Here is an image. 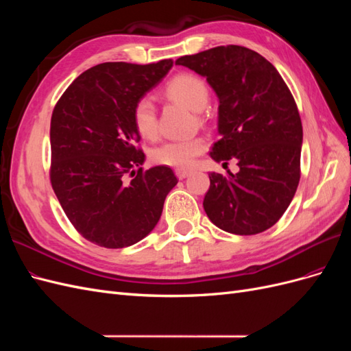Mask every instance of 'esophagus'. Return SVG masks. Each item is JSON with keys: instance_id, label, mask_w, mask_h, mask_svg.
<instances>
[{"instance_id": "1", "label": "esophagus", "mask_w": 351, "mask_h": 351, "mask_svg": "<svg viewBox=\"0 0 351 351\" xmlns=\"http://www.w3.org/2000/svg\"><path fill=\"white\" fill-rule=\"evenodd\" d=\"M176 176L178 180H184L190 176V171H187V169H176Z\"/></svg>"}]
</instances>
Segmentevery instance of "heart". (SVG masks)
<instances>
[{
	"mask_svg": "<svg viewBox=\"0 0 351 351\" xmlns=\"http://www.w3.org/2000/svg\"><path fill=\"white\" fill-rule=\"evenodd\" d=\"M167 95L186 105L192 111H202L209 101V90L205 82L193 74H178L167 84ZM133 123L137 133L145 139H155L158 134L156 110L151 98H142L133 108ZM206 149V141L202 137L195 139H174L158 145L152 151V161L159 165L186 169L193 165L196 156Z\"/></svg>",
	"mask_w": 351,
	"mask_h": 351,
	"instance_id": "heart-1",
	"label": "heart"
}]
</instances>
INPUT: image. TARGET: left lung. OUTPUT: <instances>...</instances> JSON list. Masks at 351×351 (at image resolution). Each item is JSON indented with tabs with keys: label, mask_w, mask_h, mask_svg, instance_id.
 <instances>
[{
	"label": "left lung",
	"mask_w": 351,
	"mask_h": 351,
	"mask_svg": "<svg viewBox=\"0 0 351 351\" xmlns=\"http://www.w3.org/2000/svg\"><path fill=\"white\" fill-rule=\"evenodd\" d=\"M217 93L218 133L210 158L237 159L240 171L210 173L208 218L231 234L252 236L277 222L299 186L303 129L290 89L271 62L239 45L180 57ZM227 164V162H226Z\"/></svg>",
	"instance_id": "1"
}]
</instances>
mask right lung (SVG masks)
I'll use <instances>...</instances> for the list:
<instances>
[{"label":"right lung","instance_id":"right-lung-1","mask_svg":"<svg viewBox=\"0 0 351 351\" xmlns=\"http://www.w3.org/2000/svg\"><path fill=\"white\" fill-rule=\"evenodd\" d=\"M171 67L173 60L102 62L82 73L52 111V189L74 228L101 247L121 249L145 239L178 182L165 165L143 171L145 154L134 146L141 141L134 105ZM125 173L134 177L130 182Z\"/></svg>","mask_w":351,"mask_h":351}]
</instances>
